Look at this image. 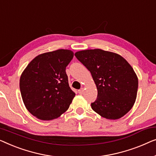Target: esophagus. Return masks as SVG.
Here are the masks:
<instances>
[{
    "instance_id": "1",
    "label": "esophagus",
    "mask_w": 156,
    "mask_h": 156,
    "mask_svg": "<svg viewBox=\"0 0 156 156\" xmlns=\"http://www.w3.org/2000/svg\"><path fill=\"white\" fill-rule=\"evenodd\" d=\"M78 93L80 94V95H83V94L84 93V88H83V87H82V88H80V90H79Z\"/></svg>"
}]
</instances>
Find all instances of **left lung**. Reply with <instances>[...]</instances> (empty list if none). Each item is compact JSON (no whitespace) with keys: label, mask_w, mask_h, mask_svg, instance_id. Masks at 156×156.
Segmentation results:
<instances>
[{"label":"left lung","mask_w":156,"mask_h":156,"mask_svg":"<svg viewBox=\"0 0 156 156\" xmlns=\"http://www.w3.org/2000/svg\"><path fill=\"white\" fill-rule=\"evenodd\" d=\"M75 56L90 72L98 90L92 109L107 119H118L130 111L137 96L138 77L124 58L100 49H86Z\"/></svg>","instance_id":"left-lung-1"}]
</instances>
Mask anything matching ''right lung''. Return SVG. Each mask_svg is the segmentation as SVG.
<instances>
[{
  "label": "right lung",
  "mask_w": 156,
  "mask_h": 156,
  "mask_svg": "<svg viewBox=\"0 0 156 156\" xmlns=\"http://www.w3.org/2000/svg\"><path fill=\"white\" fill-rule=\"evenodd\" d=\"M69 49H58L37 56L20 78L26 109L37 119H56L69 109L76 94L69 87L66 67L73 58Z\"/></svg>",
  "instance_id": "add662e5"
}]
</instances>
